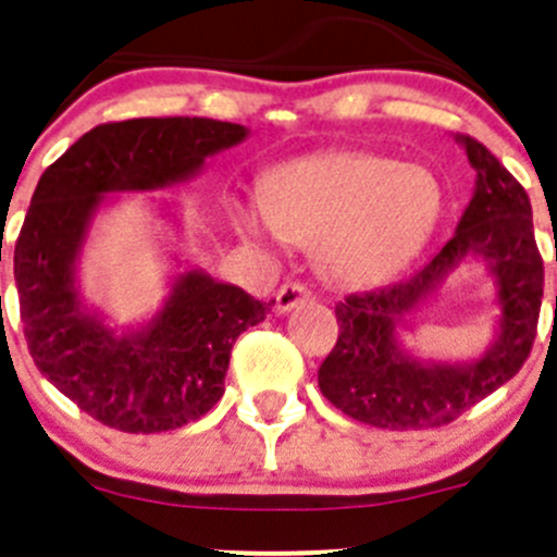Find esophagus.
I'll use <instances>...</instances> for the list:
<instances>
[{
    "mask_svg": "<svg viewBox=\"0 0 557 557\" xmlns=\"http://www.w3.org/2000/svg\"><path fill=\"white\" fill-rule=\"evenodd\" d=\"M307 299H310V290H307L305 285H301V283H285L283 288H280V294H277V312L280 314L290 312L294 307H299L301 301H307Z\"/></svg>",
    "mask_w": 557,
    "mask_h": 557,
    "instance_id": "esophagus-1",
    "label": "esophagus"
}]
</instances>
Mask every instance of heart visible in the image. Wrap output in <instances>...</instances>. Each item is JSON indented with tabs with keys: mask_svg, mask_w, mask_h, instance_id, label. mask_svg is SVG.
Returning <instances> with one entry per match:
<instances>
[{
	"mask_svg": "<svg viewBox=\"0 0 557 557\" xmlns=\"http://www.w3.org/2000/svg\"><path fill=\"white\" fill-rule=\"evenodd\" d=\"M440 215L434 172L358 150L288 161L269 174L263 207H237L239 226L258 243H320V269L347 288H372L401 272Z\"/></svg>",
	"mask_w": 557,
	"mask_h": 557,
	"instance_id": "heart-1",
	"label": "heart"
}]
</instances>
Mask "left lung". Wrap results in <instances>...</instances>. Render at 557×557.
<instances>
[{"label":"left lung","instance_id":"8db88e82","mask_svg":"<svg viewBox=\"0 0 557 557\" xmlns=\"http://www.w3.org/2000/svg\"><path fill=\"white\" fill-rule=\"evenodd\" d=\"M466 150L474 194L455 234L425 267L401 283L352 294L336 305L339 339L318 372L320 393L374 429H434L458 418L520 372L536 336L544 267L533 239L525 188L476 139ZM463 262H482L497 290L494 339L474 359L440 362L403 345L406 318L430 300Z\"/></svg>","mask_w":557,"mask_h":557}]
</instances>
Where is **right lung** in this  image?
Masks as SVG:
<instances>
[{
	"instance_id": "obj_1",
	"label": "right lung",
	"mask_w": 557,
	"mask_h": 557,
	"mask_svg": "<svg viewBox=\"0 0 557 557\" xmlns=\"http://www.w3.org/2000/svg\"><path fill=\"white\" fill-rule=\"evenodd\" d=\"M250 128L212 117H134L83 134L39 177L15 243L21 320L37 369L110 429L159 434L199 420L223 396L237 336L272 305L172 252L161 307L117 325L81 288V258L112 196L188 183ZM159 215L180 228L177 207Z\"/></svg>"
}]
</instances>
